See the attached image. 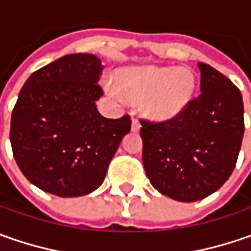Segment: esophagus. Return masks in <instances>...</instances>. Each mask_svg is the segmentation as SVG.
Here are the masks:
<instances>
[{
  "mask_svg": "<svg viewBox=\"0 0 251 251\" xmlns=\"http://www.w3.org/2000/svg\"><path fill=\"white\" fill-rule=\"evenodd\" d=\"M140 128H141L140 121L137 120V119H132V120H131V131L137 132V131H140Z\"/></svg>",
  "mask_w": 251,
  "mask_h": 251,
  "instance_id": "1",
  "label": "esophagus"
}]
</instances>
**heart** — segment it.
Wrapping results in <instances>:
<instances>
[{
  "label": "heart",
  "instance_id": "b5f03b06",
  "mask_svg": "<svg viewBox=\"0 0 251 251\" xmlns=\"http://www.w3.org/2000/svg\"><path fill=\"white\" fill-rule=\"evenodd\" d=\"M197 86L194 73L186 67H132L123 70L116 86H109L111 96L142 101L144 114L153 121L176 119L187 109Z\"/></svg>",
  "mask_w": 251,
  "mask_h": 251
}]
</instances>
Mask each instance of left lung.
Returning <instances> with one entry per match:
<instances>
[{
	"instance_id": "left-lung-1",
	"label": "left lung",
	"mask_w": 251,
	"mask_h": 251,
	"mask_svg": "<svg viewBox=\"0 0 251 251\" xmlns=\"http://www.w3.org/2000/svg\"><path fill=\"white\" fill-rule=\"evenodd\" d=\"M201 95L173 120L141 121L142 163L163 196L193 202L208 197L230 177L242 147V93L230 79L198 63Z\"/></svg>"
}]
</instances>
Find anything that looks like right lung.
<instances>
[{"label": "right lung", "instance_id": "1", "mask_svg": "<svg viewBox=\"0 0 251 251\" xmlns=\"http://www.w3.org/2000/svg\"><path fill=\"white\" fill-rule=\"evenodd\" d=\"M103 65L95 54L64 55L37 70L19 92L11 117L14 158L32 184L58 197H81L104 180L130 132L128 116H100Z\"/></svg>", "mask_w": 251, "mask_h": 251}]
</instances>
